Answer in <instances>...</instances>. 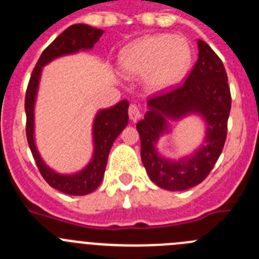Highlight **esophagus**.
Here are the masks:
<instances>
[{
	"mask_svg": "<svg viewBox=\"0 0 259 259\" xmlns=\"http://www.w3.org/2000/svg\"><path fill=\"white\" fill-rule=\"evenodd\" d=\"M128 115H130V119L132 122H136L140 117H141V111H140V108L136 105V104H131L130 108H128Z\"/></svg>",
	"mask_w": 259,
	"mask_h": 259,
	"instance_id": "obj_1",
	"label": "esophagus"
}]
</instances>
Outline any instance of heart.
<instances>
[{
    "mask_svg": "<svg viewBox=\"0 0 259 259\" xmlns=\"http://www.w3.org/2000/svg\"><path fill=\"white\" fill-rule=\"evenodd\" d=\"M193 63V49L186 38L169 34L146 35L120 51V69L127 74H144L151 91H164L177 84Z\"/></svg>",
    "mask_w": 259,
    "mask_h": 259,
    "instance_id": "b5f03b06",
    "label": "heart"
}]
</instances>
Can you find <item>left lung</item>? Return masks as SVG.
I'll return each mask as SVG.
<instances>
[{"instance_id":"left-lung-1","label":"left lung","mask_w":259,"mask_h":259,"mask_svg":"<svg viewBox=\"0 0 259 259\" xmlns=\"http://www.w3.org/2000/svg\"><path fill=\"white\" fill-rule=\"evenodd\" d=\"M198 49L199 58L186 80L149 97V111L136 125L146 172L154 184L170 191L204 181L221 155L227 136L231 94L226 70L209 45L199 39ZM189 112L201 113L207 120L206 144L193 157L167 161L156 153L153 142L165 131L167 117L179 119Z\"/></svg>"}]
</instances>
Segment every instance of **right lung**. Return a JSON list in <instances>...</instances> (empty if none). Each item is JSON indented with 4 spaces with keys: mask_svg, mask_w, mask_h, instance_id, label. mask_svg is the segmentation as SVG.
<instances>
[{
    "mask_svg": "<svg viewBox=\"0 0 259 259\" xmlns=\"http://www.w3.org/2000/svg\"><path fill=\"white\" fill-rule=\"evenodd\" d=\"M103 33L101 29L86 24H74L66 28L44 50L33 69L25 92V114H27L25 132H27L28 145L32 151L35 164L50 186L69 195H86L100 186L111 145L128 123L130 104L127 100H123L113 108L104 109L97 113L94 123L95 154L91 163L77 175L63 176L50 169L42 162L41 156L35 149L34 139H33V108H34L35 94L41 77L42 66L58 56L77 52L79 50L92 49L94 45L100 39Z\"/></svg>",
    "mask_w": 259,
    "mask_h": 259,
    "instance_id": "add662e5",
    "label": "right lung"
}]
</instances>
